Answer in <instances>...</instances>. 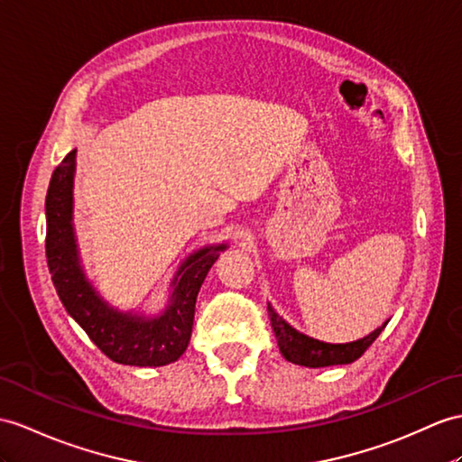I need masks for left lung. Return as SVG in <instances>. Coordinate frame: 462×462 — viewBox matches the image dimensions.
<instances>
[{
  "label": "left lung",
  "mask_w": 462,
  "mask_h": 462,
  "mask_svg": "<svg viewBox=\"0 0 462 462\" xmlns=\"http://www.w3.org/2000/svg\"><path fill=\"white\" fill-rule=\"evenodd\" d=\"M268 318L273 323V329L276 335V341L280 346V353L284 355L286 361L310 366V368H321V366H333V365H348L356 361L366 348L376 341V337L386 328V323L382 328L374 329L370 335L363 337V339L353 343H323L313 339V337L303 335L291 328L282 318L278 316L274 308L268 303Z\"/></svg>",
  "instance_id": "8db88e82"
}]
</instances>
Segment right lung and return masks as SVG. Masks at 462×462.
<instances>
[{
    "label": "right lung",
    "mask_w": 462,
    "mask_h": 462,
    "mask_svg": "<svg viewBox=\"0 0 462 462\" xmlns=\"http://www.w3.org/2000/svg\"><path fill=\"white\" fill-rule=\"evenodd\" d=\"M76 149L52 172L47 192V263L62 306L114 363L164 366L178 361L192 337L198 291L213 263L227 245L204 246L180 264L166 310L156 318L111 308L89 284L74 237Z\"/></svg>",
    "instance_id": "add662e5"
}]
</instances>
